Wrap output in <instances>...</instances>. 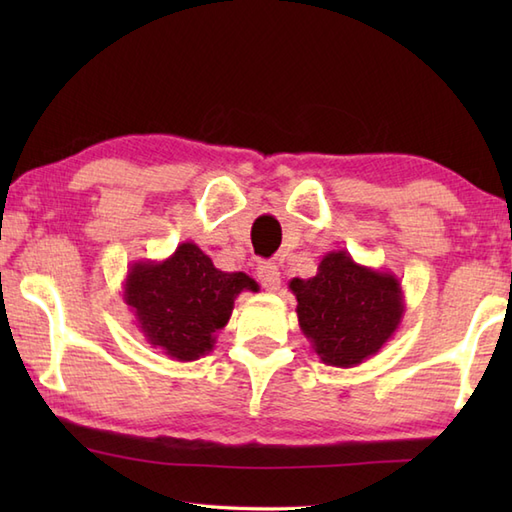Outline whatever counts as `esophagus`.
<instances>
[{
  "label": "esophagus",
  "instance_id": "esophagus-1",
  "mask_svg": "<svg viewBox=\"0 0 512 512\" xmlns=\"http://www.w3.org/2000/svg\"><path fill=\"white\" fill-rule=\"evenodd\" d=\"M257 279L264 290L277 292L281 286V273L275 264H259L257 266Z\"/></svg>",
  "mask_w": 512,
  "mask_h": 512
}]
</instances>
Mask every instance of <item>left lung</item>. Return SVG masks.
<instances>
[{"mask_svg": "<svg viewBox=\"0 0 512 512\" xmlns=\"http://www.w3.org/2000/svg\"><path fill=\"white\" fill-rule=\"evenodd\" d=\"M297 297L299 328L321 363L356 367L372 358L405 314V295L394 273L356 264L347 250L325 253L310 279L288 284Z\"/></svg>", "mask_w": 512, "mask_h": 512, "instance_id": "left-lung-1", "label": "left lung"}]
</instances>
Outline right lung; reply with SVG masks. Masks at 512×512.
I'll list each match as a JSON object with an SVG mask.
<instances>
[{"label": "right lung", "mask_w": 512, "mask_h": 512, "mask_svg": "<svg viewBox=\"0 0 512 512\" xmlns=\"http://www.w3.org/2000/svg\"><path fill=\"white\" fill-rule=\"evenodd\" d=\"M244 290L257 292L255 279L224 273L198 244L182 242L162 262L140 259L129 266L123 301L149 345L191 363L213 350L215 332L231 319Z\"/></svg>", "instance_id": "right-lung-1"}]
</instances>
